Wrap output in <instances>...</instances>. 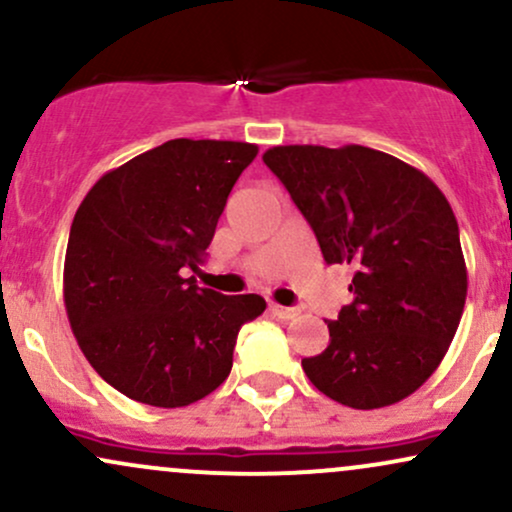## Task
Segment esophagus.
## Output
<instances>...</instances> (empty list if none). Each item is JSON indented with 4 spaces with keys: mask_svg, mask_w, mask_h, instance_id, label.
Segmentation results:
<instances>
[{
    "mask_svg": "<svg viewBox=\"0 0 512 512\" xmlns=\"http://www.w3.org/2000/svg\"><path fill=\"white\" fill-rule=\"evenodd\" d=\"M269 310H272L276 317H281V320H291V317L301 313L298 308H286V305H279V303H269Z\"/></svg>",
    "mask_w": 512,
    "mask_h": 512,
    "instance_id": "34e87169",
    "label": "esophagus"
}]
</instances>
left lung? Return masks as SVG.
<instances>
[{"mask_svg":"<svg viewBox=\"0 0 512 512\" xmlns=\"http://www.w3.org/2000/svg\"><path fill=\"white\" fill-rule=\"evenodd\" d=\"M313 228L327 264H351L354 301L327 320L330 344L303 358L322 395L390 407L440 366L467 298L460 228L436 182L399 158L349 144L264 151Z\"/></svg>","mask_w":512,"mask_h":512,"instance_id":"1","label":"left lung"}]
</instances>
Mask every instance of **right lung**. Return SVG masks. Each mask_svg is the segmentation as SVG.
Returning a JSON list of instances; mask_svg holds the SVG:
<instances>
[{"label": "right lung", "mask_w": 512, "mask_h": 512, "mask_svg": "<svg viewBox=\"0 0 512 512\" xmlns=\"http://www.w3.org/2000/svg\"><path fill=\"white\" fill-rule=\"evenodd\" d=\"M257 146L170 139L105 173L76 209L64 305L93 370L134 402L187 407L228 378L257 293L199 289L216 223Z\"/></svg>", "instance_id": "1"}]
</instances>
